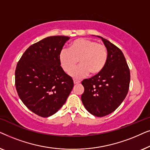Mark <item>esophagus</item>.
<instances>
[{
    "label": "esophagus",
    "instance_id": "obj_1",
    "mask_svg": "<svg viewBox=\"0 0 150 150\" xmlns=\"http://www.w3.org/2000/svg\"><path fill=\"white\" fill-rule=\"evenodd\" d=\"M81 83V81H77V80H74V85H77V84H79Z\"/></svg>",
    "mask_w": 150,
    "mask_h": 150
}]
</instances>
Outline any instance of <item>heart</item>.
I'll return each mask as SVG.
<instances>
[{
    "instance_id": "heart-1",
    "label": "heart",
    "mask_w": 150,
    "mask_h": 150,
    "mask_svg": "<svg viewBox=\"0 0 150 150\" xmlns=\"http://www.w3.org/2000/svg\"><path fill=\"white\" fill-rule=\"evenodd\" d=\"M108 59L106 46L89 39H77L71 43L69 48H63L59 54V61L63 70L71 71L79 60L80 65L69 72L74 79H81L91 72L95 75L101 72Z\"/></svg>"
}]
</instances>
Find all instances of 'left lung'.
I'll return each instance as SVG.
<instances>
[{
	"mask_svg": "<svg viewBox=\"0 0 150 150\" xmlns=\"http://www.w3.org/2000/svg\"><path fill=\"white\" fill-rule=\"evenodd\" d=\"M96 37L107 49V61L101 72L82 81L85 91L81 100L88 112L101 117L115 111L124 101L128 92L130 74L122 50L106 39Z\"/></svg>",
	"mask_w": 150,
	"mask_h": 150,
	"instance_id": "1",
	"label": "left lung"
}]
</instances>
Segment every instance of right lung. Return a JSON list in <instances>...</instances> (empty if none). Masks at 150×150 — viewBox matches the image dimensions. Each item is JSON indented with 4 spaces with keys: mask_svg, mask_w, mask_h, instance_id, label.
Wrapping results in <instances>:
<instances>
[{
    "mask_svg": "<svg viewBox=\"0 0 150 150\" xmlns=\"http://www.w3.org/2000/svg\"><path fill=\"white\" fill-rule=\"evenodd\" d=\"M69 39L66 36L44 38L28 47L16 66L18 96L39 116L48 117L56 113L73 89V80L59 61V54Z\"/></svg>",
    "mask_w": 150,
    "mask_h": 150,
    "instance_id": "obj_1",
    "label": "right lung"
}]
</instances>
